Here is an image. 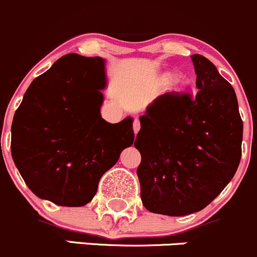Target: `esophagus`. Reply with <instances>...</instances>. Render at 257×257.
<instances>
[{
	"label": "esophagus",
	"mask_w": 257,
	"mask_h": 257,
	"mask_svg": "<svg viewBox=\"0 0 257 257\" xmlns=\"http://www.w3.org/2000/svg\"><path fill=\"white\" fill-rule=\"evenodd\" d=\"M140 127H141V125H140V120H139V117H136L134 120V132H135V135L139 132Z\"/></svg>",
	"instance_id": "obj_1"
}]
</instances>
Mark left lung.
Here are the masks:
<instances>
[{"instance_id": "left-lung-1", "label": "left lung", "mask_w": 257, "mask_h": 257, "mask_svg": "<svg viewBox=\"0 0 257 257\" xmlns=\"http://www.w3.org/2000/svg\"><path fill=\"white\" fill-rule=\"evenodd\" d=\"M199 91L167 92L140 116L135 147L142 204L169 216L195 213L227 186L241 158L242 120L236 94L215 65L192 55Z\"/></svg>"}]
</instances>
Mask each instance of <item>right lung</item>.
I'll return each instance as SVG.
<instances>
[{"mask_svg":"<svg viewBox=\"0 0 257 257\" xmlns=\"http://www.w3.org/2000/svg\"><path fill=\"white\" fill-rule=\"evenodd\" d=\"M105 60L68 54L37 76L12 123L11 152L28 188L62 207H83L100 178L134 144L132 117L100 115Z\"/></svg>","mask_w":257,"mask_h":257,"instance_id":"obj_1","label":"right lung"}]
</instances>
